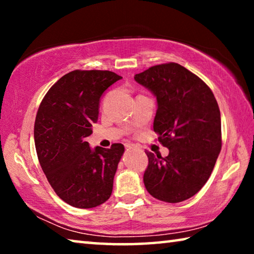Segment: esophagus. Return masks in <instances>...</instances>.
<instances>
[{
	"instance_id": "1",
	"label": "esophagus",
	"mask_w": 254,
	"mask_h": 254,
	"mask_svg": "<svg viewBox=\"0 0 254 254\" xmlns=\"http://www.w3.org/2000/svg\"><path fill=\"white\" fill-rule=\"evenodd\" d=\"M132 147H133V145H132V144H127V149H131Z\"/></svg>"
}]
</instances>
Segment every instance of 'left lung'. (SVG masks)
<instances>
[{
	"mask_svg": "<svg viewBox=\"0 0 254 254\" xmlns=\"http://www.w3.org/2000/svg\"><path fill=\"white\" fill-rule=\"evenodd\" d=\"M157 98L153 130L169 154L149 158L143 176L149 194L179 203L207 182L222 148L221 113L210 88L179 64L150 67L134 76Z\"/></svg>",
	"mask_w": 254,
	"mask_h": 254,
	"instance_id": "1",
	"label": "left lung"
}]
</instances>
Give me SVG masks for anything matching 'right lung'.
I'll list each match as a JSON object with an SVG mask.
<instances>
[{"mask_svg": "<svg viewBox=\"0 0 254 254\" xmlns=\"http://www.w3.org/2000/svg\"><path fill=\"white\" fill-rule=\"evenodd\" d=\"M121 78L109 70L70 71L38 110L34 143L40 166L56 194L74 207H96L112 194L124 145L92 149L85 140L97 122L103 93Z\"/></svg>", "mask_w": 254, "mask_h": 254, "instance_id": "1", "label": "right lung"}]
</instances>
